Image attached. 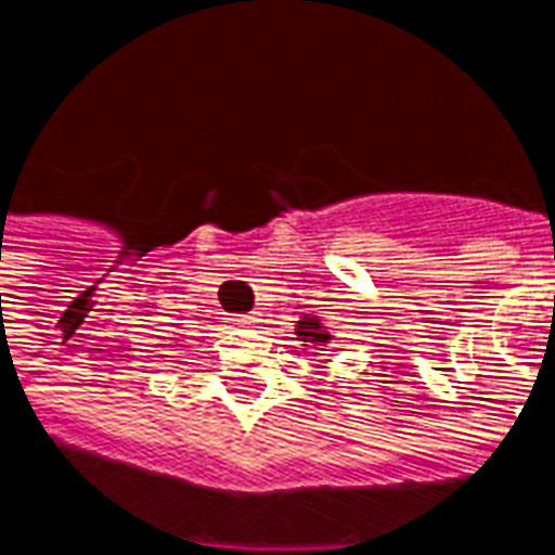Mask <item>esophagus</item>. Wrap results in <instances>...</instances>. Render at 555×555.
I'll return each mask as SVG.
<instances>
[{
  "label": "esophagus",
  "mask_w": 555,
  "mask_h": 555,
  "mask_svg": "<svg viewBox=\"0 0 555 555\" xmlns=\"http://www.w3.org/2000/svg\"><path fill=\"white\" fill-rule=\"evenodd\" d=\"M256 320H259V317H253V314H235V317H230V323L235 325V328H253V325H256Z\"/></svg>",
  "instance_id": "34e87169"
}]
</instances>
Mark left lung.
<instances>
[{"label":"left lung","mask_w":555,"mask_h":555,"mask_svg":"<svg viewBox=\"0 0 555 555\" xmlns=\"http://www.w3.org/2000/svg\"><path fill=\"white\" fill-rule=\"evenodd\" d=\"M296 340H302L306 346H328L332 344V332L325 328L314 314H306L302 320H296Z\"/></svg>","instance_id":"8db88e82"}]
</instances>
